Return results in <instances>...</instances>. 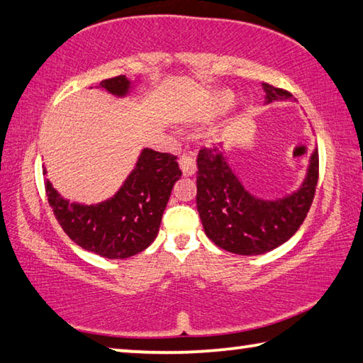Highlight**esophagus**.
Masks as SVG:
<instances>
[{"instance_id": "34e87169", "label": "esophagus", "mask_w": 363, "mask_h": 363, "mask_svg": "<svg viewBox=\"0 0 363 363\" xmlns=\"http://www.w3.org/2000/svg\"><path fill=\"white\" fill-rule=\"evenodd\" d=\"M179 167L182 169L184 176H194L196 164H195V157L189 155V153H184V155L179 158Z\"/></svg>"}]
</instances>
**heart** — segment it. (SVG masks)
I'll use <instances>...</instances> for the list:
<instances>
[{
    "instance_id": "b5f03b06",
    "label": "heart",
    "mask_w": 363,
    "mask_h": 363,
    "mask_svg": "<svg viewBox=\"0 0 363 363\" xmlns=\"http://www.w3.org/2000/svg\"><path fill=\"white\" fill-rule=\"evenodd\" d=\"M233 101H235V94L230 89H219L210 94L205 107L201 108L200 116L201 118H214L220 113H224L227 108L232 107Z\"/></svg>"
}]
</instances>
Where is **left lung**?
Instances as JSON below:
<instances>
[{
    "instance_id": "1",
    "label": "left lung",
    "mask_w": 363,
    "mask_h": 363,
    "mask_svg": "<svg viewBox=\"0 0 363 363\" xmlns=\"http://www.w3.org/2000/svg\"><path fill=\"white\" fill-rule=\"evenodd\" d=\"M266 104L291 99L285 89L262 83ZM196 210L206 237L235 255L272 251L296 233L314 200L318 152L312 150L299 187L279 199H261L243 186L220 147L201 149L196 157Z\"/></svg>"
}]
</instances>
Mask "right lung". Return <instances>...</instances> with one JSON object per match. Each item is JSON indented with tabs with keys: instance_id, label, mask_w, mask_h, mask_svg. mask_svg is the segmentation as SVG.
<instances>
[{
	"instance_id": "add662e5",
	"label": "right lung",
	"mask_w": 363,
	"mask_h": 363,
	"mask_svg": "<svg viewBox=\"0 0 363 363\" xmlns=\"http://www.w3.org/2000/svg\"><path fill=\"white\" fill-rule=\"evenodd\" d=\"M99 88L125 99L134 84L120 75L104 79ZM176 158L145 147L115 195L93 205L64 199L46 179L48 201L60 227L78 247L107 259L131 257L155 240L171 190L182 176ZM46 173L45 168L43 174Z\"/></svg>"
}]
</instances>
